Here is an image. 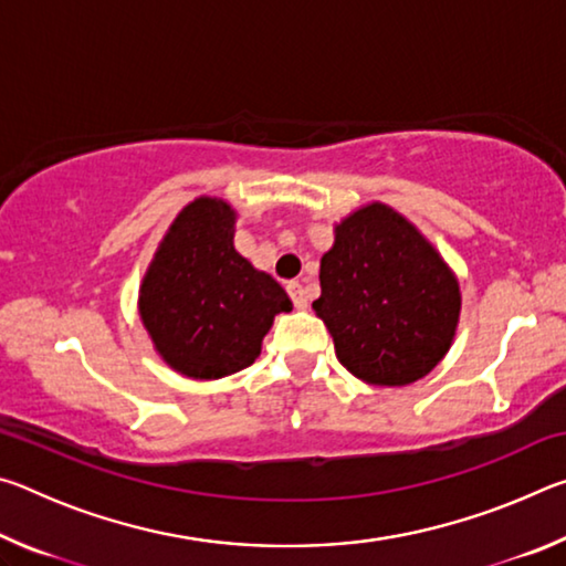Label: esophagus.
<instances>
[{
	"label": "esophagus",
	"instance_id": "esophagus-1",
	"mask_svg": "<svg viewBox=\"0 0 566 566\" xmlns=\"http://www.w3.org/2000/svg\"><path fill=\"white\" fill-rule=\"evenodd\" d=\"M286 294H290V300L296 310H306V294H304V286L300 282L286 284Z\"/></svg>",
	"mask_w": 566,
	"mask_h": 566
}]
</instances>
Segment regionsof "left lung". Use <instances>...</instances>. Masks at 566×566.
I'll return each instance as SVG.
<instances>
[{"label":"left lung","mask_w":566,"mask_h":566,"mask_svg":"<svg viewBox=\"0 0 566 566\" xmlns=\"http://www.w3.org/2000/svg\"><path fill=\"white\" fill-rule=\"evenodd\" d=\"M324 319L337 359L367 385L405 387L432 371L452 344L459 284L405 217L369 205L337 227L322 256Z\"/></svg>","instance_id":"1"}]
</instances>
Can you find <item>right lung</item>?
<instances>
[{
	"label": "right lung",
	"mask_w": 566,
	"mask_h": 566,
	"mask_svg": "<svg viewBox=\"0 0 566 566\" xmlns=\"http://www.w3.org/2000/svg\"><path fill=\"white\" fill-rule=\"evenodd\" d=\"M234 212L222 199H195L161 242L139 294L157 352L191 379H219L260 357L274 314L292 302L270 274L232 244Z\"/></svg>",
	"instance_id": "add662e5"
}]
</instances>
